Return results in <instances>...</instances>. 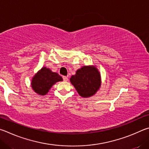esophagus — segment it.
<instances>
[{"instance_id": "obj_1", "label": "esophagus", "mask_w": 149, "mask_h": 149, "mask_svg": "<svg viewBox=\"0 0 149 149\" xmlns=\"http://www.w3.org/2000/svg\"><path fill=\"white\" fill-rule=\"evenodd\" d=\"M63 79L64 81L67 82V80H68V77H65V76H63Z\"/></svg>"}]
</instances>
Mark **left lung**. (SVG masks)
<instances>
[{
  "mask_svg": "<svg viewBox=\"0 0 149 149\" xmlns=\"http://www.w3.org/2000/svg\"><path fill=\"white\" fill-rule=\"evenodd\" d=\"M70 82L79 94L82 97H90L95 95L101 85V74L95 65L83 66L72 75Z\"/></svg>",
  "mask_w": 149,
  "mask_h": 149,
  "instance_id": "8db88e82",
  "label": "left lung"
}]
</instances>
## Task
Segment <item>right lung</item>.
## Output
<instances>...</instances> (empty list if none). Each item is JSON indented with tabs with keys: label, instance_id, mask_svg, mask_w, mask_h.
I'll use <instances>...</instances> for the list:
<instances>
[{
	"label": "right lung",
	"instance_id": "1",
	"mask_svg": "<svg viewBox=\"0 0 149 149\" xmlns=\"http://www.w3.org/2000/svg\"><path fill=\"white\" fill-rule=\"evenodd\" d=\"M62 80V77L58 73L52 72L49 68L43 67L34 75L31 85L35 93L40 95H45L52 86Z\"/></svg>",
	"mask_w": 149,
	"mask_h": 149
}]
</instances>
